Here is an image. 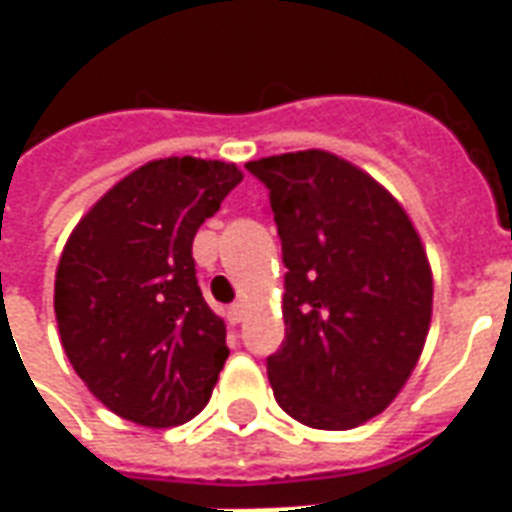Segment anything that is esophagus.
<instances>
[{"mask_svg": "<svg viewBox=\"0 0 512 512\" xmlns=\"http://www.w3.org/2000/svg\"><path fill=\"white\" fill-rule=\"evenodd\" d=\"M246 318V304L244 301H235L233 307L227 310V321L230 323H241Z\"/></svg>", "mask_w": 512, "mask_h": 512, "instance_id": "esophagus-1", "label": "esophagus"}]
</instances>
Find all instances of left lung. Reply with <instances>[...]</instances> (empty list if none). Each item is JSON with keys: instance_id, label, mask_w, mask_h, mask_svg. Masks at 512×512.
Listing matches in <instances>:
<instances>
[{"instance_id": "left-lung-1", "label": "left lung", "mask_w": 512, "mask_h": 512, "mask_svg": "<svg viewBox=\"0 0 512 512\" xmlns=\"http://www.w3.org/2000/svg\"><path fill=\"white\" fill-rule=\"evenodd\" d=\"M282 238L285 343L268 356L274 397L318 430L381 414L414 373L433 312V271L403 205L329 150L249 161Z\"/></svg>"}]
</instances>
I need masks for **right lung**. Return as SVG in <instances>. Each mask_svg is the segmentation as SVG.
<instances>
[{
  "instance_id": "add662e5",
  "label": "right lung",
  "mask_w": 512,
  "mask_h": 512,
  "mask_svg": "<svg viewBox=\"0 0 512 512\" xmlns=\"http://www.w3.org/2000/svg\"><path fill=\"white\" fill-rule=\"evenodd\" d=\"M241 180L227 161L156 158L117 180L68 235L54 277L62 348L117 417L175 428L211 400L230 351L197 285L191 241Z\"/></svg>"
}]
</instances>
